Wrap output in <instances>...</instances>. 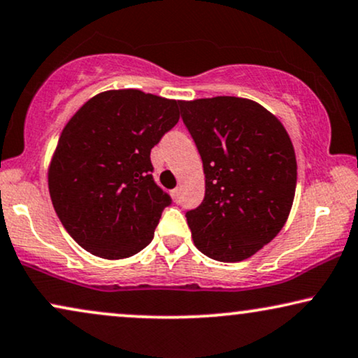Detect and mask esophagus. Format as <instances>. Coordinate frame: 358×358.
<instances>
[{
    "mask_svg": "<svg viewBox=\"0 0 358 358\" xmlns=\"http://www.w3.org/2000/svg\"><path fill=\"white\" fill-rule=\"evenodd\" d=\"M171 196H173V199H174L176 202H179L180 201V189L176 187V189L171 190Z\"/></svg>",
    "mask_w": 358,
    "mask_h": 358,
    "instance_id": "esophagus-1",
    "label": "esophagus"
}]
</instances>
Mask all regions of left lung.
I'll return each instance as SVG.
<instances>
[{
    "mask_svg": "<svg viewBox=\"0 0 358 358\" xmlns=\"http://www.w3.org/2000/svg\"><path fill=\"white\" fill-rule=\"evenodd\" d=\"M206 174V197L185 213L196 247L217 262L247 259L280 234L298 179L280 120L257 101L213 96L180 101Z\"/></svg>",
    "mask_w": 358,
    "mask_h": 358,
    "instance_id": "1",
    "label": "left lung"
}]
</instances>
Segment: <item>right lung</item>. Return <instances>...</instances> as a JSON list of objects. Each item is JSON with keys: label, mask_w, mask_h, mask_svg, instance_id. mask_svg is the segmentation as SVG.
I'll use <instances>...</instances> for the list:
<instances>
[{"label": "right lung", "mask_w": 358, "mask_h": 358, "mask_svg": "<svg viewBox=\"0 0 358 358\" xmlns=\"http://www.w3.org/2000/svg\"><path fill=\"white\" fill-rule=\"evenodd\" d=\"M180 101L141 90L101 92L69 120L49 168L52 206L87 252L122 259L151 243L166 194L151 150L179 122Z\"/></svg>", "instance_id": "add662e5"}]
</instances>
